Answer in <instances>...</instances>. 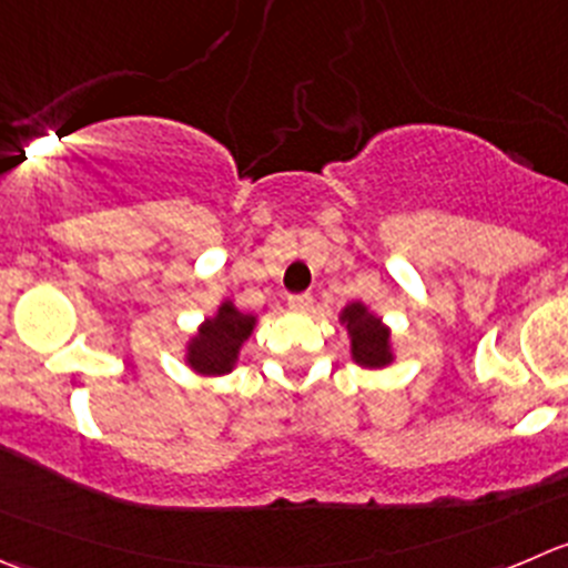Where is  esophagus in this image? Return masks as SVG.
<instances>
[{
    "label": "esophagus",
    "instance_id": "1",
    "mask_svg": "<svg viewBox=\"0 0 568 568\" xmlns=\"http://www.w3.org/2000/svg\"><path fill=\"white\" fill-rule=\"evenodd\" d=\"M288 305L294 307V311H307V307L313 305V296L311 294H291Z\"/></svg>",
    "mask_w": 568,
    "mask_h": 568
}]
</instances>
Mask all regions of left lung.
Segmentation results:
<instances>
[{
  "label": "left lung",
  "instance_id": "1",
  "mask_svg": "<svg viewBox=\"0 0 568 568\" xmlns=\"http://www.w3.org/2000/svg\"><path fill=\"white\" fill-rule=\"evenodd\" d=\"M352 333V355L361 366L379 368L390 361V346H388V329L374 318L361 302L349 305L341 316Z\"/></svg>",
  "mask_w": 568,
  "mask_h": 568
}]
</instances>
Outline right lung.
<instances>
[{
  "label": "right lung",
  "mask_w": 568,
  "mask_h": 568,
  "mask_svg": "<svg viewBox=\"0 0 568 568\" xmlns=\"http://www.w3.org/2000/svg\"><path fill=\"white\" fill-rule=\"evenodd\" d=\"M255 316L224 302L213 318L200 327V335L189 346V363L202 374H224L235 366L241 344L250 338Z\"/></svg>",
  "instance_id": "add662e5"
}]
</instances>
